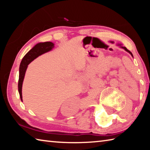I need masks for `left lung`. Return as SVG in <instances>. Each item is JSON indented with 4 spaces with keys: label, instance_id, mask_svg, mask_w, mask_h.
Returning a JSON list of instances; mask_svg holds the SVG:
<instances>
[{
    "label": "left lung",
    "instance_id": "left-lung-1",
    "mask_svg": "<svg viewBox=\"0 0 150 150\" xmlns=\"http://www.w3.org/2000/svg\"><path fill=\"white\" fill-rule=\"evenodd\" d=\"M110 43H112V44H114V43H115V42H112V41H110ZM116 45H118V46H119V47H121V48H122V49H124V50H125L126 51V52H128L129 53V54H130L131 55H132V57H133V55H132V52H130V51H129L128 49H127V48L126 47H123L122 46V44H116Z\"/></svg>",
    "mask_w": 150,
    "mask_h": 150
}]
</instances>
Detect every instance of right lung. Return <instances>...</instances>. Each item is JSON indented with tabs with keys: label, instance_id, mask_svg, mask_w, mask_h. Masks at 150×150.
Here are the masks:
<instances>
[{
	"label": "right lung",
	"instance_id": "add662e5",
	"mask_svg": "<svg viewBox=\"0 0 150 150\" xmlns=\"http://www.w3.org/2000/svg\"><path fill=\"white\" fill-rule=\"evenodd\" d=\"M54 47V44L51 42H40L35 45L31 50L22 58L19 68V79H18V92L20 96V99L22 101V88L23 81L24 79L25 73H26L28 65L31 63L33 60L37 58L40 55L50 52Z\"/></svg>",
	"mask_w": 150,
	"mask_h": 150
}]
</instances>
